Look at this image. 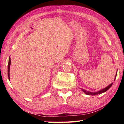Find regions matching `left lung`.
<instances>
[{"instance_id":"obj_1","label":"left lung","mask_w":124,"mask_h":124,"mask_svg":"<svg viewBox=\"0 0 124 124\" xmlns=\"http://www.w3.org/2000/svg\"><path fill=\"white\" fill-rule=\"evenodd\" d=\"M116 74H117V72H116ZM116 75H115V79H114V80H115V78H116ZM112 84H113V83L110 84V85H109L108 86H107L106 88H104V89H102L101 90H100V91H98L97 92H90V91H86V90H84L83 89H81V90H82L83 92H84V93L86 94V95H92V96L97 95H98V94H101V93H103V92H106L107 91V90H109V88L111 86H112Z\"/></svg>"}]
</instances>
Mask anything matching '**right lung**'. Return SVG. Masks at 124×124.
Instances as JSON below:
<instances>
[{
    "instance_id": "right-lung-1",
    "label": "right lung",
    "mask_w": 124,
    "mask_h": 124,
    "mask_svg": "<svg viewBox=\"0 0 124 124\" xmlns=\"http://www.w3.org/2000/svg\"><path fill=\"white\" fill-rule=\"evenodd\" d=\"M10 64H11V60H10V57H9V63H8V78H9V80H10Z\"/></svg>"
}]
</instances>
